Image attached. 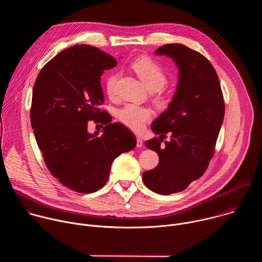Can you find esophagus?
<instances>
[{"mask_svg":"<svg viewBox=\"0 0 262 262\" xmlns=\"http://www.w3.org/2000/svg\"><path fill=\"white\" fill-rule=\"evenodd\" d=\"M143 146V140L141 138H137V147L140 148Z\"/></svg>","mask_w":262,"mask_h":262,"instance_id":"1","label":"esophagus"}]
</instances>
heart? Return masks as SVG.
<instances>
[{"label":"heart","mask_w":262,"mask_h":262,"mask_svg":"<svg viewBox=\"0 0 262 262\" xmlns=\"http://www.w3.org/2000/svg\"><path fill=\"white\" fill-rule=\"evenodd\" d=\"M132 68L140 77L146 87L154 91V99L159 104H165L168 101V95L162 90L167 84V74L163 67L149 57H139L132 62ZM119 81L118 73H112L105 79V91L111 98L117 96V87ZM152 112L150 108L134 103H127L121 107L117 117L126 127L140 132L146 122L151 119Z\"/></svg>","instance_id":"b5f03b06"}]
</instances>
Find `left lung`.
Masks as SVG:
<instances>
[{"label": "left lung", "instance_id": "8db88e82", "mask_svg": "<svg viewBox=\"0 0 262 262\" xmlns=\"http://www.w3.org/2000/svg\"><path fill=\"white\" fill-rule=\"evenodd\" d=\"M178 66L176 92L168 108L158 117L155 134L171 135L147 141L146 147L157 151L159 165L143 173L149 190L161 195L181 192L206 171L225 114L223 92L211 63L200 53L180 43L165 45L156 51Z\"/></svg>", "mask_w": 262, "mask_h": 262}]
</instances>
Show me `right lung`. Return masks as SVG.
<instances>
[{"mask_svg": "<svg viewBox=\"0 0 262 262\" xmlns=\"http://www.w3.org/2000/svg\"><path fill=\"white\" fill-rule=\"evenodd\" d=\"M116 64L95 47L73 46L50 60L34 84L30 117L37 145L51 174L81 194L101 189L112 163L137 144L125 126L111 123L100 110V77ZM91 120L106 125L100 136L88 133Z\"/></svg>", "mask_w": 262, "mask_h": 262, "instance_id": "add662e5", "label": "right lung"}]
</instances>
